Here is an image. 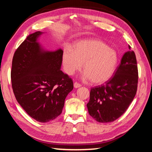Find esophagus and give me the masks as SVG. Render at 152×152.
<instances>
[{
	"mask_svg": "<svg viewBox=\"0 0 152 152\" xmlns=\"http://www.w3.org/2000/svg\"><path fill=\"white\" fill-rule=\"evenodd\" d=\"M81 86V85L80 84H78V82H74V87L75 88H80V87Z\"/></svg>",
	"mask_w": 152,
	"mask_h": 152,
	"instance_id": "obj_1",
	"label": "esophagus"
}]
</instances>
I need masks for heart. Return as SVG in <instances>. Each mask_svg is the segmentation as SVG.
<instances>
[{
	"label": "heart",
	"instance_id": "obj_1",
	"mask_svg": "<svg viewBox=\"0 0 152 152\" xmlns=\"http://www.w3.org/2000/svg\"><path fill=\"white\" fill-rule=\"evenodd\" d=\"M118 61L117 53L106 43L94 38L80 40L72 50L64 49L62 55L64 70L68 75L83 68L82 78L101 84L111 78Z\"/></svg>",
	"mask_w": 152,
	"mask_h": 152
}]
</instances>
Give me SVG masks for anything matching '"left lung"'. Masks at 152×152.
Returning a JSON list of instances; mask_svg holds the SVG:
<instances>
[{
	"mask_svg": "<svg viewBox=\"0 0 152 152\" xmlns=\"http://www.w3.org/2000/svg\"><path fill=\"white\" fill-rule=\"evenodd\" d=\"M137 82L135 54L133 51H128L123 55L115 76L104 85L91 89L86 104L89 115L99 123L114 121L132 103L137 92Z\"/></svg>",
	"mask_w": 152,
	"mask_h": 152,
	"instance_id": "1",
	"label": "left lung"
}]
</instances>
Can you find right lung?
Masks as SVG:
<instances>
[{"label": "right lung", "instance_id": "1", "mask_svg": "<svg viewBox=\"0 0 152 152\" xmlns=\"http://www.w3.org/2000/svg\"><path fill=\"white\" fill-rule=\"evenodd\" d=\"M44 32L27 36L15 52L11 73L17 102L33 119L41 123L55 119L72 91L73 82L61 70L63 50H46L39 42Z\"/></svg>", "mask_w": 152, "mask_h": 152}]
</instances>
